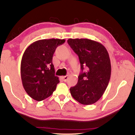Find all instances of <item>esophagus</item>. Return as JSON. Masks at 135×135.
Masks as SVG:
<instances>
[{
    "instance_id": "34e87169",
    "label": "esophagus",
    "mask_w": 135,
    "mask_h": 135,
    "mask_svg": "<svg viewBox=\"0 0 135 135\" xmlns=\"http://www.w3.org/2000/svg\"><path fill=\"white\" fill-rule=\"evenodd\" d=\"M61 78L62 80H63L64 82H66V80H68V75H65V76H62Z\"/></svg>"
}]
</instances>
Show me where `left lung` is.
Wrapping results in <instances>:
<instances>
[{
    "mask_svg": "<svg viewBox=\"0 0 135 135\" xmlns=\"http://www.w3.org/2000/svg\"><path fill=\"white\" fill-rule=\"evenodd\" d=\"M68 43L78 55L82 72L77 85L70 88L75 100L90 105L99 100L109 82L111 65L104 46L88 38H69ZM84 68L86 71L84 72Z\"/></svg>",
    "mask_w": 135,
    "mask_h": 135,
    "instance_id": "1",
    "label": "left lung"
}]
</instances>
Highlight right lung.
<instances>
[{
  "instance_id": "right-lung-1",
  "label": "right lung",
  "mask_w": 135,
  "mask_h": 135,
  "mask_svg": "<svg viewBox=\"0 0 135 135\" xmlns=\"http://www.w3.org/2000/svg\"><path fill=\"white\" fill-rule=\"evenodd\" d=\"M64 39H42L31 44L26 49L21 62V77L25 91L34 100L40 101L53 94L60 82L55 75L52 62L56 47Z\"/></svg>"
}]
</instances>
